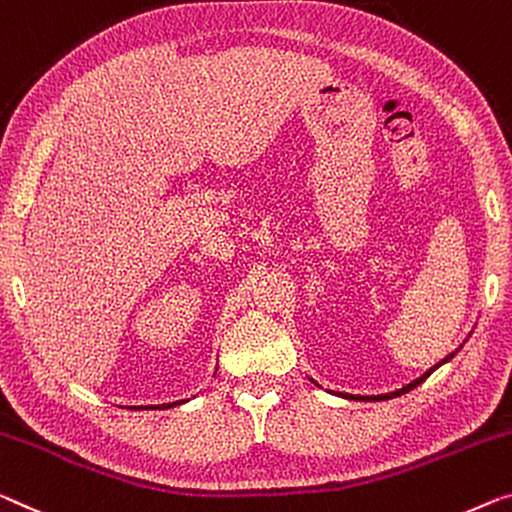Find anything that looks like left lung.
<instances>
[{
	"label": "left lung",
	"instance_id": "8db88e82",
	"mask_svg": "<svg viewBox=\"0 0 512 512\" xmlns=\"http://www.w3.org/2000/svg\"><path fill=\"white\" fill-rule=\"evenodd\" d=\"M455 356V352L453 354H448L446 358H444V361H439L437 365H434V368H430V370H427V372H423V375L421 377H418V379H414V381H411V384H407V386H402V388H398V391H393V393H384V395H352V393H335V395H340V398H347V400H391V398H398V395H404V393H409L411 391V388H416L418 384H423V381L427 379V377H430L432 375V372L434 370H437L439 368V365H444V363H448V361H451V358ZM315 384H317V381H315ZM319 386V384H317Z\"/></svg>",
	"mask_w": 512,
	"mask_h": 512
}]
</instances>
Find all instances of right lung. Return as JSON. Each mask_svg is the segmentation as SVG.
I'll return each instance as SVG.
<instances>
[{
	"label": "right lung",
	"instance_id": "1",
	"mask_svg": "<svg viewBox=\"0 0 512 512\" xmlns=\"http://www.w3.org/2000/svg\"><path fill=\"white\" fill-rule=\"evenodd\" d=\"M186 400H179V402H170V404H149V407H128V409H170V407H177V404H183Z\"/></svg>",
	"mask_w": 512,
	"mask_h": 512
}]
</instances>
